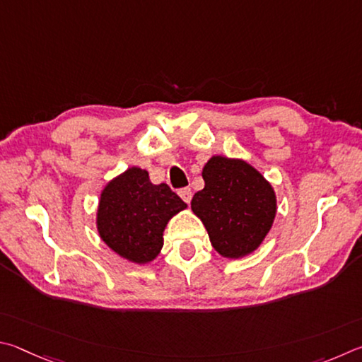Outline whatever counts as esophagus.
<instances>
[{"label": "esophagus", "mask_w": 362, "mask_h": 362, "mask_svg": "<svg viewBox=\"0 0 362 362\" xmlns=\"http://www.w3.org/2000/svg\"><path fill=\"white\" fill-rule=\"evenodd\" d=\"M180 197L186 202V204H189V202L192 200V191L189 187H185V189H180Z\"/></svg>", "instance_id": "obj_1"}]
</instances>
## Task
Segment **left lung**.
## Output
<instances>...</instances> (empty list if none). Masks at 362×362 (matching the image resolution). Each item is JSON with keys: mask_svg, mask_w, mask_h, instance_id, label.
<instances>
[{"mask_svg": "<svg viewBox=\"0 0 362 362\" xmlns=\"http://www.w3.org/2000/svg\"><path fill=\"white\" fill-rule=\"evenodd\" d=\"M202 176L205 187L194 195L191 208L204 223L213 248L227 259L251 255L274 224V187L242 158L213 156Z\"/></svg>", "mask_w": 362, "mask_h": 362, "instance_id": "1", "label": "left lung"}]
</instances>
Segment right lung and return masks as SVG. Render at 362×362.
<instances>
[{
    "instance_id": "1",
    "label": "right lung",
    "mask_w": 362,
    "mask_h": 362,
    "mask_svg": "<svg viewBox=\"0 0 362 362\" xmlns=\"http://www.w3.org/2000/svg\"><path fill=\"white\" fill-rule=\"evenodd\" d=\"M186 206L165 182L152 185L148 171L132 167L101 191L97 210L100 238L127 261L148 264L162 250L168 221Z\"/></svg>"
}]
</instances>
